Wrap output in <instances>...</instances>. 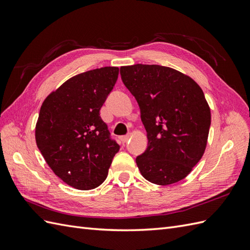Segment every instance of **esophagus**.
<instances>
[{"label":"esophagus","instance_id":"34e87169","mask_svg":"<svg viewBox=\"0 0 250 250\" xmlns=\"http://www.w3.org/2000/svg\"><path fill=\"white\" fill-rule=\"evenodd\" d=\"M129 139H130V135H124V136L120 137V141L124 143V144H125V143L129 141Z\"/></svg>","mask_w":250,"mask_h":250}]
</instances>
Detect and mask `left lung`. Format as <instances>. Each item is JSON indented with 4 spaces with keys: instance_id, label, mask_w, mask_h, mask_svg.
Listing matches in <instances>:
<instances>
[{
    "instance_id": "1",
    "label": "left lung",
    "mask_w": 250,
    "mask_h": 250,
    "mask_svg": "<svg viewBox=\"0 0 250 250\" xmlns=\"http://www.w3.org/2000/svg\"><path fill=\"white\" fill-rule=\"evenodd\" d=\"M125 86L136 99L148 145L136 158L143 177L167 186L188 176L205 151L210 108L192 78L172 67H120Z\"/></svg>"
}]
</instances>
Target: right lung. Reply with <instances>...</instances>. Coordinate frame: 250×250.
I'll return each mask as SVG.
<instances>
[{"label": "right lung", "mask_w": 250, "mask_h": 250, "mask_svg": "<svg viewBox=\"0 0 250 250\" xmlns=\"http://www.w3.org/2000/svg\"><path fill=\"white\" fill-rule=\"evenodd\" d=\"M118 74L117 66L78 74L52 91L41 106L36 145L54 173L73 188L99 187L119 151L100 116Z\"/></svg>", "instance_id": "add662e5"}]
</instances>
